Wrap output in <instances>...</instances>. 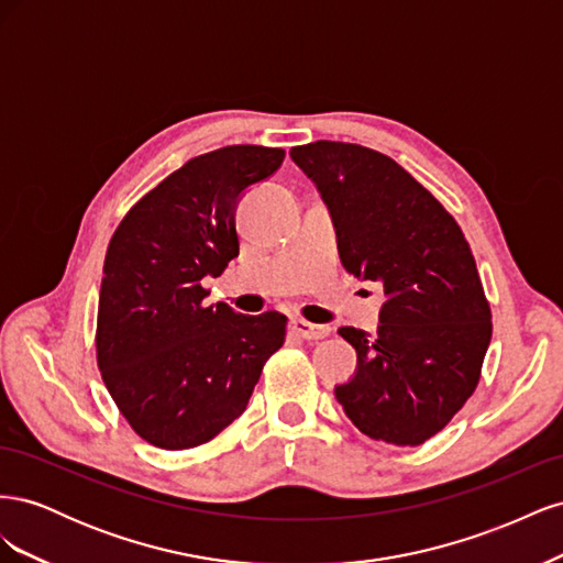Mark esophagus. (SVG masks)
<instances>
[{"label": "esophagus", "mask_w": 563, "mask_h": 563, "mask_svg": "<svg viewBox=\"0 0 563 563\" xmlns=\"http://www.w3.org/2000/svg\"><path fill=\"white\" fill-rule=\"evenodd\" d=\"M291 331L305 340H319L331 333L329 327H321V323H312L308 319H291Z\"/></svg>", "instance_id": "34e87169"}]
</instances>
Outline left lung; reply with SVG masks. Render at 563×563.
Wrapping results in <instances>:
<instances>
[{"label": "left lung", "mask_w": 563, "mask_h": 563, "mask_svg": "<svg viewBox=\"0 0 563 563\" xmlns=\"http://www.w3.org/2000/svg\"><path fill=\"white\" fill-rule=\"evenodd\" d=\"M291 157L333 213L343 267L387 296L376 335L338 329L360 366L335 399L366 437L420 446L482 378L493 323L472 249L441 201L383 152L317 141Z\"/></svg>", "instance_id": "obj_1"}]
</instances>
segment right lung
Here are the masks:
<instances>
[{
    "instance_id": "add662e5",
    "label": "right lung",
    "mask_w": 563,
    "mask_h": 563,
    "mask_svg": "<svg viewBox=\"0 0 563 563\" xmlns=\"http://www.w3.org/2000/svg\"><path fill=\"white\" fill-rule=\"evenodd\" d=\"M286 152L228 145L183 164L117 225L100 284L96 360L119 413L147 444H207L244 408L286 340V314L207 305L203 277L240 255L234 209Z\"/></svg>"
}]
</instances>
